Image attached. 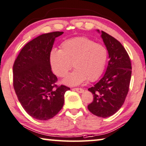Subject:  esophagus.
<instances>
[{
	"instance_id": "obj_1",
	"label": "esophagus",
	"mask_w": 146,
	"mask_h": 146,
	"mask_svg": "<svg viewBox=\"0 0 146 146\" xmlns=\"http://www.w3.org/2000/svg\"><path fill=\"white\" fill-rule=\"evenodd\" d=\"M74 90L77 91L79 93H82L84 92V90L82 88H74Z\"/></svg>"
}]
</instances>
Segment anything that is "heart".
Returning <instances> with one entry per match:
<instances>
[{
	"label": "heart",
	"mask_w": 146,
	"mask_h": 146,
	"mask_svg": "<svg viewBox=\"0 0 146 146\" xmlns=\"http://www.w3.org/2000/svg\"><path fill=\"white\" fill-rule=\"evenodd\" d=\"M108 58L105 46L84 36L64 40L60 50L52 49L49 54L52 70L58 77H66L73 64L75 69L63 81L69 86L78 85L86 79L90 82L98 79L105 69Z\"/></svg>",
	"instance_id": "b5f03b06"
}]
</instances>
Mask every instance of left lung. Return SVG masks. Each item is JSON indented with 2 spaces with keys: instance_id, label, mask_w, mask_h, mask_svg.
Instances as JSON below:
<instances>
[{
  "instance_id": "8db88e82",
  "label": "left lung",
  "mask_w": 146,
  "mask_h": 146,
  "mask_svg": "<svg viewBox=\"0 0 146 146\" xmlns=\"http://www.w3.org/2000/svg\"><path fill=\"white\" fill-rule=\"evenodd\" d=\"M101 37L108 49L110 61L105 75L88 88L94 100L88 109L92 114L105 118L115 114L125 102L129 89L132 66L129 54L119 41L103 31Z\"/></svg>"
}]
</instances>
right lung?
<instances>
[{"label": "right lung", "instance_id": "1", "mask_svg": "<svg viewBox=\"0 0 146 146\" xmlns=\"http://www.w3.org/2000/svg\"><path fill=\"white\" fill-rule=\"evenodd\" d=\"M64 32L39 35L21 49L13 66V86L21 106L38 120L52 119L62 110L64 94L70 90L58 86L49 61L55 38Z\"/></svg>", "mask_w": 146, "mask_h": 146}]
</instances>
